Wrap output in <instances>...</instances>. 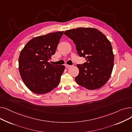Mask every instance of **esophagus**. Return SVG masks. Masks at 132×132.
<instances>
[{"label": "esophagus", "mask_w": 132, "mask_h": 132, "mask_svg": "<svg viewBox=\"0 0 132 132\" xmlns=\"http://www.w3.org/2000/svg\"><path fill=\"white\" fill-rule=\"evenodd\" d=\"M65 67H66L67 68H69L72 67L73 66H72V65H65Z\"/></svg>", "instance_id": "34e87169"}]
</instances>
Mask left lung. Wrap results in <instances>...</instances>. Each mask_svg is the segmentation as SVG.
<instances>
[{
  "mask_svg": "<svg viewBox=\"0 0 132 132\" xmlns=\"http://www.w3.org/2000/svg\"><path fill=\"white\" fill-rule=\"evenodd\" d=\"M64 34L73 41L79 55L86 60L84 65H77L79 73L75 79L76 82L88 90L103 87L110 78L114 65L109 40L94 28H77L66 30Z\"/></svg>",
  "mask_w": 132,
  "mask_h": 132,
  "instance_id": "8db88e82",
  "label": "left lung"
}]
</instances>
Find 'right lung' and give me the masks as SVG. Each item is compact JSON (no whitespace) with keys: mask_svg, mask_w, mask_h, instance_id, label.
Returning <instances> with one entry per match:
<instances>
[{"mask_svg":"<svg viewBox=\"0 0 132 132\" xmlns=\"http://www.w3.org/2000/svg\"><path fill=\"white\" fill-rule=\"evenodd\" d=\"M63 33L57 31L34 37L20 52V74L26 86L34 93L46 94L59 84L65 67L47 61L55 53Z\"/></svg>","mask_w":132,"mask_h":132,"instance_id":"1","label":"right lung"}]
</instances>
